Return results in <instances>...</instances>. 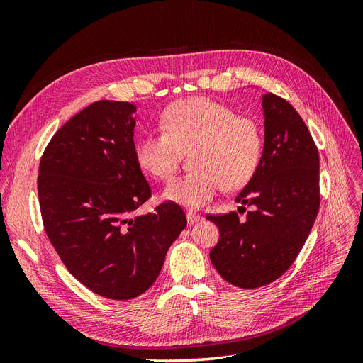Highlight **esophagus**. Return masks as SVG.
<instances>
[{"label":"esophagus","instance_id":"1","mask_svg":"<svg viewBox=\"0 0 363 363\" xmlns=\"http://www.w3.org/2000/svg\"><path fill=\"white\" fill-rule=\"evenodd\" d=\"M186 218H188L189 224H194V223L200 221V219H201V216L199 213H195V212H188V213H186Z\"/></svg>","mask_w":363,"mask_h":363}]
</instances>
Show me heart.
Wrapping results in <instances>:
<instances>
[{"label":"heart","instance_id":"heart-1","mask_svg":"<svg viewBox=\"0 0 363 363\" xmlns=\"http://www.w3.org/2000/svg\"><path fill=\"white\" fill-rule=\"evenodd\" d=\"M160 131H145L135 144L139 167L167 180L177 169L182 152L191 148L194 171L174 179L162 196L189 208H200L224 188H242L256 174L263 152L259 124L236 115L230 106L207 96L184 98L167 107Z\"/></svg>","mask_w":363,"mask_h":363}]
</instances>
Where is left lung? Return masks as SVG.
Returning <instances> with one entry per match:
<instances>
[{
  "mask_svg": "<svg viewBox=\"0 0 363 363\" xmlns=\"http://www.w3.org/2000/svg\"><path fill=\"white\" fill-rule=\"evenodd\" d=\"M265 144L256 174L236 196L245 212L211 215L219 228L211 260L235 286L255 289L289 269L320 208V156L298 112L271 92L262 96Z\"/></svg>",
  "mask_w": 363,
  "mask_h": 363,
  "instance_id": "8db88e82",
  "label": "left lung"
}]
</instances>
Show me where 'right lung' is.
Returning <instances> with one entry per match:
<instances>
[{
  "label": "right lung",
  "instance_id": "right-lung-1",
  "mask_svg": "<svg viewBox=\"0 0 363 363\" xmlns=\"http://www.w3.org/2000/svg\"><path fill=\"white\" fill-rule=\"evenodd\" d=\"M135 112L125 101L92 103L57 130L39 164L50 242L77 280L111 300L144 294L188 224L172 201L135 215L151 196L135 157Z\"/></svg>",
  "mask_w": 363,
  "mask_h": 363
}]
</instances>
